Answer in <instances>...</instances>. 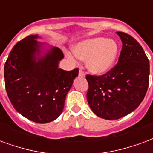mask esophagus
<instances>
[{"label": "esophagus", "instance_id": "obj_1", "mask_svg": "<svg viewBox=\"0 0 153 153\" xmlns=\"http://www.w3.org/2000/svg\"><path fill=\"white\" fill-rule=\"evenodd\" d=\"M79 76H85L84 72H83L82 70H79Z\"/></svg>", "mask_w": 153, "mask_h": 153}]
</instances>
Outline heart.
Wrapping results in <instances>:
<instances>
[{
  "label": "heart",
  "instance_id": "obj_1",
  "mask_svg": "<svg viewBox=\"0 0 153 153\" xmlns=\"http://www.w3.org/2000/svg\"><path fill=\"white\" fill-rule=\"evenodd\" d=\"M76 58L86 60L88 69L94 74H102L111 68L118 54V45L114 41L97 37L81 41L74 47ZM68 57L72 59L71 55Z\"/></svg>",
  "mask_w": 153,
  "mask_h": 153
}]
</instances>
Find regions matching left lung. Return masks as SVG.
Masks as SVG:
<instances>
[{"mask_svg":"<svg viewBox=\"0 0 153 153\" xmlns=\"http://www.w3.org/2000/svg\"><path fill=\"white\" fill-rule=\"evenodd\" d=\"M121 41L118 63L105 74L86 75L88 102L94 113L117 120L135 110L144 99L149 83V60L135 39L117 32Z\"/></svg>","mask_w":153,"mask_h":153,"instance_id":"obj_1","label":"left lung"}]
</instances>
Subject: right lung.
Here are the masks:
<instances>
[{
    "mask_svg": "<svg viewBox=\"0 0 153 153\" xmlns=\"http://www.w3.org/2000/svg\"><path fill=\"white\" fill-rule=\"evenodd\" d=\"M37 38L38 35L28 36L14 45L5 63L4 76L8 97L16 111L30 121L44 124L62 113L79 70L58 68L64 55L57 47L36 58L42 45Z\"/></svg>",
    "mask_w": 153,
    "mask_h": 153,
    "instance_id": "obj_1",
    "label": "right lung"
}]
</instances>
